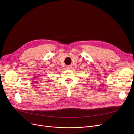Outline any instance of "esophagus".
Here are the masks:
<instances>
[{"label": "esophagus", "instance_id": "esophagus-1", "mask_svg": "<svg viewBox=\"0 0 134 134\" xmlns=\"http://www.w3.org/2000/svg\"><path fill=\"white\" fill-rule=\"evenodd\" d=\"M66 67L68 69H71L72 68V66L71 65H68V66H67Z\"/></svg>", "mask_w": 134, "mask_h": 134}]
</instances>
